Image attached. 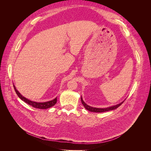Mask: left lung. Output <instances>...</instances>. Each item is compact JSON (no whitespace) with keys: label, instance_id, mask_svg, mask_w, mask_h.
<instances>
[{"label":"left lung","instance_id":"8db88e82","mask_svg":"<svg viewBox=\"0 0 151 151\" xmlns=\"http://www.w3.org/2000/svg\"><path fill=\"white\" fill-rule=\"evenodd\" d=\"M124 100V101H125ZM124 101H123L122 103H119V104H117L116 105H114V106H109L107 108H94V107H92V106H90L89 105L87 104L83 99V98L81 96V102L82 104H83V106H84V108L87 109V110H88L89 111L91 112H96V113H102V112H106V111H111V110H113V109H115L119 107L120 105L124 102Z\"/></svg>","mask_w":151,"mask_h":151}]
</instances>
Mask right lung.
Returning <instances> with one entry per match:
<instances>
[{
    "label": "right lung",
    "mask_w": 151,
    "mask_h": 151,
    "mask_svg": "<svg viewBox=\"0 0 151 151\" xmlns=\"http://www.w3.org/2000/svg\"><path fill=\"white\" fill-rule=\"evenodd\" d=\"M14 90L16 91L17 95L18 96H19V98L21 99H22V101H24L26 103H28V104L30 105V106H33L34 108H39V109H47V108H49L50 107L53 106L54 105L57 103V98H55V99H52V101L43 102V103H39V102H35V101H31V100L27 99L26 98H25L24 96H22V95H21L19 91H18L16 89L14 85Z\"/></svg>",
    "instance_id": "add662e5"
}]
</instances>
